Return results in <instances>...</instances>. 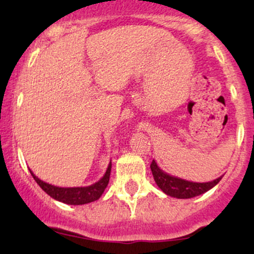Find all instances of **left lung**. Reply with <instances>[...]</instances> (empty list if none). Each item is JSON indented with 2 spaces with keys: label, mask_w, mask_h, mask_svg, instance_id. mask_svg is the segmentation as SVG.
I'll use <instances>...</instances> for the list:
<instances>
[{
  "label": "left lung",
  "mask_w": 254,
  "mask_h": 254,
  "mask_svg": "<svg viewBox=\"0 0 254 254\" xmlns=\"http://www.w3.org/2000/svg\"><path fill=\"white\" fill-rule=\"evenodd\" d=\"M150 170L151 173H153L154 180H155L156 185L159 186L166 194L174 198H192L199 196V194H202L204 192L209 191L210 189L214 188V186L222 179V177H220L209 183L188 182V180L172 177L170 174L165 173L164 171L160 170V167L156 165V162L154 161V160L150 164Z\"/></svg>",
  "instance_id": "obj_1"
}]
</instances>
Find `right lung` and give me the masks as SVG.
<instances>
[{
	"mask_svg": "<svg viewBox=\"0 0 254 254\" xmlns=\"http://www.w3.org/2000/svg\"><path fill=\"white\" fill-rule=\"evenodd\" d=\"M111 167H112V164L110 162L104 177L101 178L99 182L93 184V185L90 186H86V188H58V186H54L51 185V184L43 182L39 178L34 176V174L32 173V171L30 172L38 185H39L49 196L54 198V199L60 200V202L65 204H70V205H82V204L94 202V200H97L101 197L105 189H106L107 184L110 182Z\"/></svg>",
	"mask_w": 254,
	"mask_h": 254,
	"instance_id": "obj_1",
	"label": "right lung"
}]
</instances>
